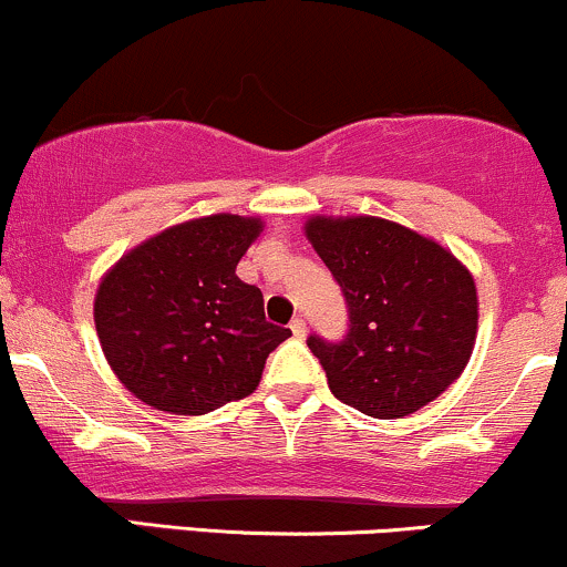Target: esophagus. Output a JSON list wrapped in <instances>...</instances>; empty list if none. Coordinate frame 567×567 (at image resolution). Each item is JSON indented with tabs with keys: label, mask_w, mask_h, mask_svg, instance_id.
Returning <instances> with one entry per match:
<instances>
[{
	"label": "esophagus",
	"mask_w": 567,
	"mask_h": 567,
	"mask_svg": "<svg viewBox=\"0 0 567 567\" xmlns=\"http://www.w3.org/2000/svg\"><path fill=\"white\" fill-rule=\"evenodd\" d=\"M290 331H293L296 339H303V336H307V320H303V317H293V320H290Z\"/></svg>",
	"instance_id": "34e87169"
}]
</instances>
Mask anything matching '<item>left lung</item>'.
Returning a JSON list of instances; mask_svg holds the SVG:
<instances>
[{"instance_id": "8db88e82", "label": "left lung", "mask_w": 567, "mask_h": 567, "mask_svg": "<svg viewBox=\"0 0 567 567\" xmlns=\"http://www.w3.org/2000/svg\"><path fill=\"white\" fill-rule=\"evenodd\" d=\"M307 236L347 301L339 341L309 350L347 406L398 420L463 374L476 341V285L444 247L379 217H312Z\"/></svg>"}]
</instances>
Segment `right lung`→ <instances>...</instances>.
Returning a JSON list of instances; mask_svg holds the SVG:
<instances>
[{"mask_svg":"<svg viewBox=\"0 0 567 567\" xmlns=\"http://www.w3.org/2000/svg\"><path fill=\"white\" fill-rule=\"evenodd\" d=\"M258 217L179 223L115 264L93 320L117 379L172 414H207L258 388L269 352L290 336L264 315V296L236 277Z\"/></svg>","mask_w":567,"mask_h":567,"instance_id":"1","label":"right lung"}]
</instances>
